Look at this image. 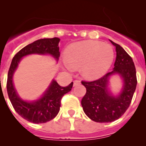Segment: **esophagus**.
<instances>
[{
	"label": "esophagus",
	"mask_w": 146,
	"mask_h": 146,
	"mask_svg": "<svg viewBox=\"0 0 146 146\" xmlns=\"http://www.w3.org/2000/svg\"><path fill=\"white\" fill-rule=\"evenodd\" d=\"M80 83H81L80 81L78 80H76L74 81V86H77V85H80Z\"/></svg>",
	"instance_id": "1"
}]
</instances>
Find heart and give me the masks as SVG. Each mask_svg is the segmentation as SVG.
<instances>
[{
  "label": "heart",
  "instance_id": "heart-1",
  "mask_svg": "<svg viewBox=\"0 0 146 146\" xmlns=\"http://www.w3.org/2000/svg\"><path fill=\"white\" fill-rule=\"evenodd\" d=\"M113 58L114 52L111 46L98 41L76 42L71 44L65 52V60L69 69L82 67V75L92 80L104 75Z\"/></svg>",
  "mask_w": 146,
  "mask_h": 146
}]
</instances>
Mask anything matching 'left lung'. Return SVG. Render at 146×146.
<instances>
[{
  "label": "left lung",
  "mask_w": 146,
  "mask_h": 146,
  "mask_svg": "<svg viewBox=\"0 0 146 146\" xmlns=\"http://www.w3.org/2000/svg\"><path fill=\"white\" fill-rule=\"evenodd\" d=\"M115 47L116 59L114 68L96 80L82 81L86 88V94L82 99L83 111L92 121L99 123H108L118 119L129 107L137 86L136 69L132 58L119 44L112 42ZM119 74L124 85L118 96H113L108 91L109 77Z\"/></svg>",
  "instance_id": "left-lung-1"
}]
</instances>
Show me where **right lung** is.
Returning <instances> with one entry per match:
<instances>
[{
    "label": "right lung",
    "instance_id": "add662e5",
    "mask_svg": "<svg viewBox=\"0 0 146 146\" xmlns=\"http://www.w3.org/2000/svg\"><path fill=\"white\" fill-rule=\"evenodd\" d=\"M60 38H42L23 47L11 60L8 72L6 88L10 101L15 111L22 118L33 123H46L53 119L60 110V101L64 94L72 90L73 82L66 87L59 86L55 80H52L50 86L40 99L33 102H25L17 95L13 84V74L17 68L22 58L31 54H49L56 60L60 57L58 43Z\"/></svg>",
    "mask_w": 146,
    "mask_h": 146
}]
</instances>
